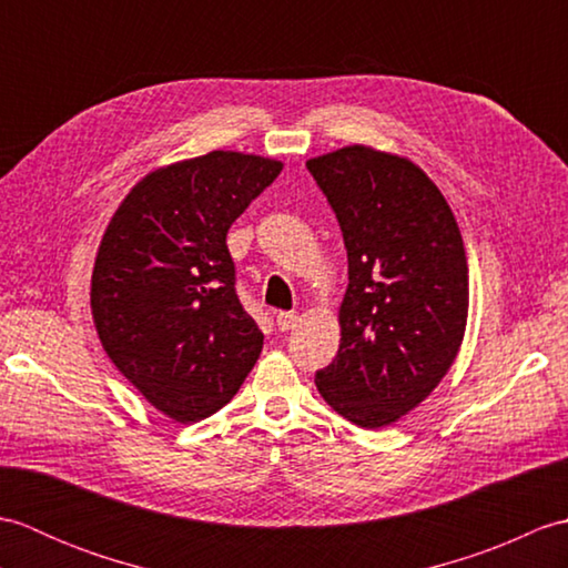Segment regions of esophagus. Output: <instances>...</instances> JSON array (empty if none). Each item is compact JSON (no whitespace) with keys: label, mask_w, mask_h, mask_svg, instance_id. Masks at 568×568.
Listing matches in <instances>:
<instances>
[{"label":"esophagus","mask_w":568,"mask_h":568,"mask_svg":"<svg viewBox=\"0 0 568 568\" xmlns=\"http://www.w3.org/2000/svg\"><path fill=\"white\" fill-rule=\"evenodd\" d=\"M275 324H277V329H281V332L293 329L297 324V312H277Z\"/></svg>","instance_id":"obj_1"}]
</instances>
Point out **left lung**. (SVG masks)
I'll list each match as a JSON object with an SVG mask.
<instances>
[{"label": "left lung", "instance_id": "left-lung-1", "mask_svg": "<svg viewBox=\"0 0 568 568\" xmlns=\"http://www.w3.org/2000/svg\"><path fill=\"white\" fill-rule=\"evenodd\" d=\"M307 171L348 256L342 344L315 381L334 413L378 429L425 400L454 364L468 317L464 239L439 187L400 155L346 146Z\"/></svg>", "mask_w": 568, "mask_h": 568}]
</instances>
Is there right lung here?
I'll list each match as a JSON object with an SVG mask.
<instances>
[{
    "label": "right lung",
    "instance_id": "right-lung-1",
    "mask_svg": "<svg viewBox=\"0 0 568 568\" xmlns=\"http://www.w3.org/2000/svg\"><path fill=\"white\" fill-rule=\"evenodd\" d=\"M283 163L212 151L146 175L119 204L92 273V317L112 364L178 422L224 407L263 348L239 303L226 232Z\"/></svg>",
    "mask_w": 568,
    "mask_h": 568
}]
</instances>
